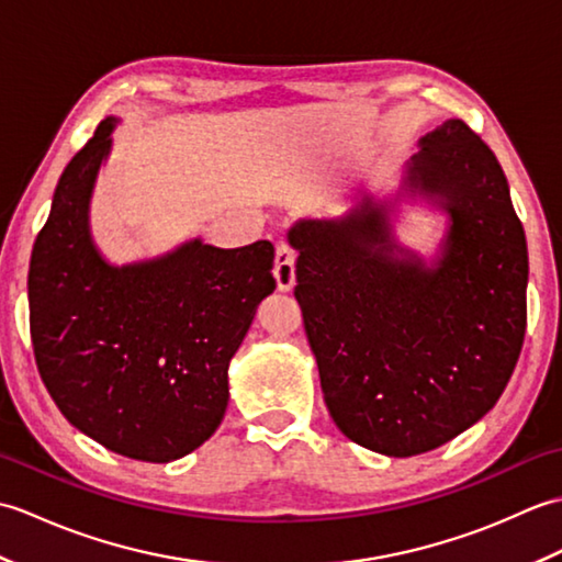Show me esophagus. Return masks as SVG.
I'll return each mask as SVG.
<instances>
[{
    "mask_svg": "<svg viewBox=\"0 0 562 562\" xmlns=\"http://www.w3.org/2000/svg\"><path fill=\"white\" fill-rule=\"evenodd\" d=\"M294 248L290 244L282 241L274 246V280L282 292L294 288Z\"/></svg>",
    "mask_w": 562,
    "mask_h": 562,
    "instance_id": "obj_1",
    "label": "esophagus"
}]
</instances>
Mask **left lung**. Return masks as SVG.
Here are the masks:
<instances>
[{
  "label": "left lung",
  "instance_id": "obj_1",
  "mask_svg": "<svg viewBox=\"0 0 562 562\" xmlns=\"http://www.w3.org/2000/svg\"><path fill=\"white\" fill-rule=\"evenodd\" d=\"M408 186L451 214L445 256L391 258L372 202L290 232L294 296L333 423L355 445L415 457L503 396L527 330V238L493 149L459 117L423 137Z\"/></svg>",
  "mask_w": 562,
  "mask_h": 562
}]
</instances>
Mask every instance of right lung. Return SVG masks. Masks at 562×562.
Listing matches in <instances>:
<instances>
[{
  "instance_id": "obj_1",
  "label": "right lung",
  "mask_w": 562,
  "mask_h": 562,
  "mask_svg": "<svg viewBox=\"0 0 562 562\" xmlns=\"http://www.w3.org/2000/svg\"><path fill=\"white\" fill-rule=\"evenodd\" d=\"M113 125L101 121L71 157L33 244V355L71 425L121 457L166 463L220 427L226 369L274 290V248L195 238L159 260L111 268L91 244L87 212Z\"/></svg>"
}]
</instances>
